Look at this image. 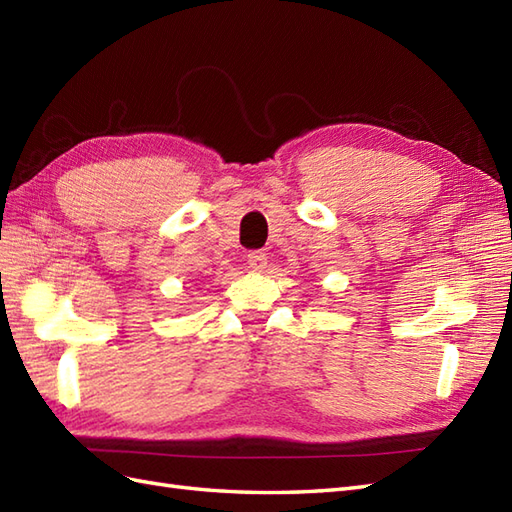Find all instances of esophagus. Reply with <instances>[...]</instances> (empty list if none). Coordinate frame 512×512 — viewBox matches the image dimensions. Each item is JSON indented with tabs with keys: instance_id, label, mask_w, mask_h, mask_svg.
<instances>
[{
	"instance_id": "obj_1",
	"label": "esophagus",
	"mask_w": 512,
	"mask_h": 512,
	"mask_svg": "<svg viewBox=\"0 0 512 512\" xmlns=\"http://www.w3.org/2000/svg\"><path fill=\"white\" fill-rule=\"evenodd\" d=\"M266 264H268L266 253H261V251H251V253H248V266H251L253 270L261 272V270L266 268Z\"/></svg>"
}]
</instances>
